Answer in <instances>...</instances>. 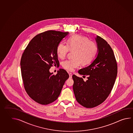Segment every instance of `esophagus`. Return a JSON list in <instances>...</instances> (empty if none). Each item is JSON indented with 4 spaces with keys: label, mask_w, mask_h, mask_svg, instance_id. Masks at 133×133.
<instances>
[{
    "label": "esophagus",
    "mask_w": 133,
    "mask_h": 133,
    "mask_svg": "<svg viewBox=\"0 0 133 133\" xmlns=\"http://www.w3.org/2000/svg\"><path fill=\"white\" fill-rule=\"evenodd\" d=\"M69 76H70V79H71V78H72V74L70 72V73H69Z\"/></svg>",
    "instance_id": "obj_1"
}]
</instances>
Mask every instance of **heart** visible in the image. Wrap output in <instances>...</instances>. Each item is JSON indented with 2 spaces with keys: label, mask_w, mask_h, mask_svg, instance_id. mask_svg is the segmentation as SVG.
Here are the masks:
<instances>
[{
  "label": "heart",
  "mask_w": 133,
  "mask_h": 133,
  "mask_svg": "<svg viewBox=\"0 0 133 133\" xmlns=\"http://www.w3.org/2000/svg\"><path fill=\"white\" fill-rule=\"evenodd\" d=\"M97 50L94 42L89 38L81 35H74L70 37L67 41V44L61 42L56 48L58 57L64 59L68 52L72 51V59L66 60L62 62L63 68L69 71H73L82 64L87 65L91 62Z\"/></svg>",
  "instance_id": "1"
}]
</instances>
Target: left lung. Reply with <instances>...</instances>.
<instances>
[{"label": "left lung", "mask_w": 133, "mask_h": 133, "mask_svg": "<svg viewBox=\"0 0 133 133\" xmlns=\"http://www.w3.org/2000/svg\"><path fill=\"white\" fill-rule=\"evenodd\" d=\"M98 52L93 62L79 71L88 80L72 75L73 90L77 101L86 108H93L106 100L114 86L117 73V61L111 46L97 36Z\"/></svg>", "instance_id": "1"}]
</instances>
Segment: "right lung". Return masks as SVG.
Instances as JSON below:
<instances>
[{"instance_id": "right-lung-1", "label": "right lung", "mask_w": 133, "mask_h": 133, "mask_svg": "<svg viewBox=\"0 0 133 133\" xmlns=\"http://www.w3.org/2000/svg\"><path fill=\"white\" fill-rule=\"evenodd\" d=\"M68 32L49 30L36 35L22 54L20 65L24 90L33 100L46 105L59 96L69 75L60 69L56 75L50 73L52 66H59L57 45Z\"/></svg>"}]
</instances>
